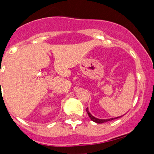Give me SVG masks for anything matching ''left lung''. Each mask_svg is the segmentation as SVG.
Wrapping results in <instances>:
<instances>
[{"label":"left lung","mask_w":154,"mask_h":154,"mask_svg":"<svg viewBox=\"0 0 154 154\" xmlns=\"http://www.w3.org/2000/svg\"><path fill=\"white\" fill-rule=\"evenodd\" d=\"M86 112H87V114H88V116H89V118H90V119H91V120L92 121V122H95V123H97V124L104 123V122H109V121L114 120V119H119V118H120V117H117V118H112V119H97V118L94 117V116H93L92 115H91V113H90L89 111H88V108H86Z\"/></svg>","instance_id":"8db88e82"}]
</instances>
